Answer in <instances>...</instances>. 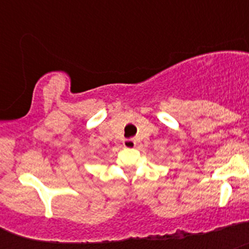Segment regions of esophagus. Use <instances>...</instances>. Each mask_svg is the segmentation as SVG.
I'll return each instance as SVG.
<instances>
[{"mask_svg": "<svg viewBox=\"0 0 249 249\" xmlns=\"http://www.w3.org/2000/svg\"><path fill=\"white\" fill-rule=\"evenodd\" d=\"M123 146L126 147V148H135L136 147V141L129 138V140H124L123 141Z\"/></svg>", "mask_w": 249, "mask_h": 249, "instance_id": "34e87169", "label": "esophagus"}]
</instances>
